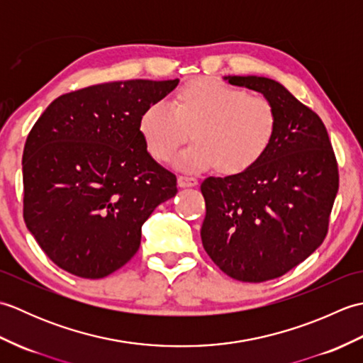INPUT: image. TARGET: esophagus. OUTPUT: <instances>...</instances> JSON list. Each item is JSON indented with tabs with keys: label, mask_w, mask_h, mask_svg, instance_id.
Instances as JSON below:
<instances>
[{
	"label": "esophagus",
	"mask_w": 363,
	"mask_h": 363,
	"mask_svg": "<svg viewBox=\"0 0 363 363\" xmlns=\"http://www.w3.org/2000/svg\"><path fill=\"white\" fill-rule=\"evenodd\" d=\"M177 186L186 189V187H196L198 186V179L191 176H179L177 177Z\"/></svg>",
	"instance_id": "34e87169"
}]
</instances>
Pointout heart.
<instances>
[{"instance_id": "obj_1", "label": "heart", "mask_w": 363, "mask_h": 363, "mask_svg": "<svg viewBox=\"0 0 363 363\" xmlns=\"http://www.w3.org/2000/svg\"><path fill=\"white\" fill-rule=\"evenodd\" d=\"M277 128L273 103L260 95L209 78L194 79L176 91L168 109L150 104L138 118L146 151L168 162L186 142L194 140L176 160L184 169L215 165L223 176H237L265 156Z\"/></svg>"}]
</instances>
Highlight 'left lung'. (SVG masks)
<instances>
[{"label":"left lung","mask_w":363,"mask_h":363,"mask_svg":"<svg viewBox=\"0 0 363 363\" xmlns=\"http://www.w3.org/2000/svg\"><path fill=\"white\" fill-rule=\"evenodd\" d=\"M273 103L277 128L248 172L207 177L201 240L221 272L264 282L290 272L323 243L338 191V169L321 118L282 84L264 76H225Z\"/></svg>","instance_id":"1"}]
</instances>
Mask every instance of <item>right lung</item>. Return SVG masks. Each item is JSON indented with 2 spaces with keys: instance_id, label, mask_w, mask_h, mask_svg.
<instances>
[{
  "instance_id": "1",
  "label": "right lung",
  "mask_w": 363,
  "mask_h": 363,
  "mask_svg": "<svg viewBox=\"0 0 363 363\" xmlns=\"http://www.w3.org/2000/svg\"><path fill=\"white\" fill-rule=\"evenodd\" d=\"M179 79L98 84L54 99L23 151V217L54 264L99 279L140 246L142 226L177 194L146 151L138 118Z\"/></svg>"
}]
</instances>
